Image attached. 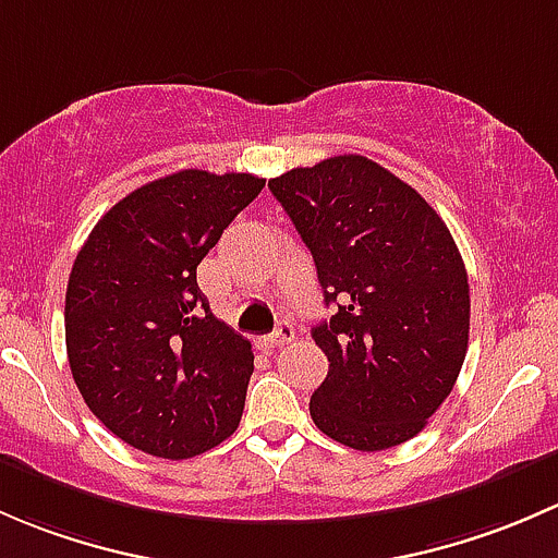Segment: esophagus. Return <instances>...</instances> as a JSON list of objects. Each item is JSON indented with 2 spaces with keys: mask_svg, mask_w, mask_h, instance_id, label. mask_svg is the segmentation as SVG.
Instances as JSON below:
<instances>
[{
  "mask_svg": "<svg viewBox=\"0 0 558 558\" xmlns=\"http://www.w3.org/2000/svg\"><path fill=\"white\" fill-rule=\"evenodd\" d=\"M292 338H295V330H292L290 322H279L277 330H274L271 336L263 338V347H284V343H290Z\"/></svg>",
  "mask_w": 558,
  "mask_h": 558,
  "instance_id": "obj_1",
  "label": "esophagus"
}]
</instances>
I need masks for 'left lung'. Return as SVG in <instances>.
<instances>
[{"label": "left lung", "mask_w": 558, "mask_h": 558, "mask_svg": "<svg viewBox=\"0 0 558 558\" xmlns=\"http://www.w3.org/2000/svg\"><path fill=\"white\" fill-rule=\"evenodd\" d=\"M312 250L330 322L312 338L327 378L314 424L338 444L384 451L418 435L468 354L470 284L438 211L363 155H336L268 182Z\"/></svg>", "instance_id": "obj_1"}]
</instances>
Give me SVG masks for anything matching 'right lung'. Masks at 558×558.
I'll use <instances>...</instances> for the list:
<instances>
[{
	"instance_id": "right-lung-1",
	"label": "right lung",
	"mask_w": 558,
	"mask_h": 558,
	"mask_svg": "<svg viewBox=\"0 0 558 558\" xmlns=\"http://www.w3.org/2000/svg\"><path fill=\"white\" fill-rule=\"evenodd\" d=\"M263 185L174 171L118 201L74 257L69 367L85 405L134 449L191 459L239 427L255 354L211 314L195 268Z\"/></svg>"
}]
</instances>
